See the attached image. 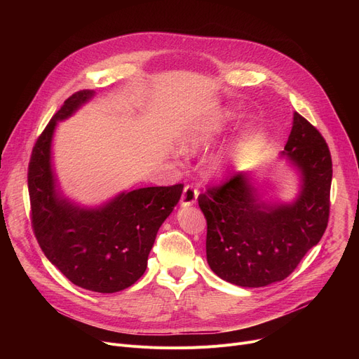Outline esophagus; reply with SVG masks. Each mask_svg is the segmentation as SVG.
<instances>
[{
	"label": "esophagus",
	"mask_w": 359,
	"mask_h": 359,
	"mask_svg": "<svg viewBox=\"0 0 359 359\" xmlns=\"http://www.w3.org/2000/svg\"><path fill=\"white\" fill-rule=\"evenodd\" d=\"M198 195H199V192H198L196 187H194L192 184L184 186L183 194H182V199H180L182 206H191V205H194L196 202V199H198Z\"/></svg>",
	"instance_id": "esophagus-1"
}]
</instances>
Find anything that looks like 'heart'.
Wrapping results in <instances>:
<instances>
[{
	"instance_id": "obj_1",
	"label": "heart",
	"mask_w": 359,
	"mask_h": 359,
	"mask_svg": "<svg viewBox=\"0 0 359 359\" xmlns=\"http://www.w3.org/2000/svg\"><path fill=\"white\" fill-rule=\"evenodd\" d=\"M231 118V111L229 109H219L214 113H210L189 126H186L179 137V147L183 153H195L202 147L208 145L214 141L217 135L224 130L225 125L229 123ZM238 153V142L231 145L227 149L219 151L218 154L212 156L208 160V172L218 175L225 172V168L230 164L233 158H236Z\"/></svg>"
}]
</instances>
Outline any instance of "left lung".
<instances>
[{
  "mask_svg": "<svg viewBox=\"0 0 359 359\" xmlns=\"http://www.w3.org/2000/svg\"><path fill=\"white\" fill-rule=\"evenodd\" d=\"M282 157L299 175L292 202L262 199L249 172L199 195L206 260L221 279L248 288L285 279L323 237L330 210L332 157L322 134L295 111Z\"/></svg>",
  "mask_w": 359,
  "mask_h": 359,
  "instance_id": "8db88e82",
  "label": "left lung"
}]
</instances>
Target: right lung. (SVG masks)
Masks as SVG:
<instances>
[{
    "instance_id": "obj_1",
    "label": "right lung",
    "mask_w": 359,
    "mask_h": 359,
    "mask_svg": "<svg viewBox=\"0 0 359 359\" xmlns=\"http://www.w3.org/2000/svg\"><path fill=\"white\" fill-rule=\"evenodd\" d=\"M93 96V90H83L68 97L33 147L27 175L32 227L45 256L74 285L111 294L144 275L158 229L177 205L183 184L125 191L96 208L65 198L52 167L53 132Z\"/></svg>"
}]
</instances>
